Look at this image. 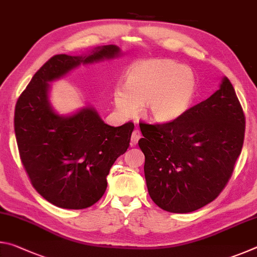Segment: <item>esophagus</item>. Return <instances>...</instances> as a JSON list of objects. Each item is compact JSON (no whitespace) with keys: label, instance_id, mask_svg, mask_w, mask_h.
<instances>
[{"label":"esophagus","instance_id":"1","mask_svg":"<svg viewBox=\"0 0 257 257\" xmlns=\"http://www.w3.org/2000/svg\"><path fill=\"white\" fill-rule=\"evenodd\" d=\"M142 137V134L139 130H134L132 135V145H136L139 139Z\"/></svg>","mask_w":257,"mask_h":257}]
</instances>
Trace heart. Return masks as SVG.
<instances>
[{"mask_svg": "<svg viewBox=\"0 0 257 257\" xmlns=\"http://www.w3.org/2000/svg\"><path fill=\"white\" fill-rule=\"evenodd\" d=\"M196 84L184 64L173 60H151L130 70L125 85L115 87L113 102L119 114L134 118L143 106L156 122H170L188 110Z\"/></svg>", "mask_w": 257, "mask_h": 257, "instance_id": "obj_1", "label": "heart"}]
</instances>
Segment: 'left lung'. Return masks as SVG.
<instances>
[{
	"mask_svg": "<svg viewBox=\"0 0 257 257\" xmlns=\"http://www.w3.org/2000/svg\"><path fill=\"white\" fill-rule=\"evenodd\" d=\"M145 179L164 211L189 213L219 196L245 136V114L227 77L205 101L165 123H139Z\"/></svg>",
	"mask_w": 257,
	"mask_h": 257,
	"instance_id": "8db88e82",
	"label": "left lung"
}]
</instances>
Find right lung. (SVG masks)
Instances as JSON below:
<instances>
[{
    "instance_id": "obj_1",
    "label": "right lung",
    "mask_w": 257,
    "mask_h": 257,
    "mask_svg": "<svg viewBox=\"0 0 257 257\" xmlns=\"http://www.w3.org/2000/svg\"><path fill=\"white\" fill-rule=\"evenodd\" d=\"M120 54L116 45H104L80 56H52L17 101L15 133L21 162L34 188L55 206L81 210L103 196L110 169L128 150L135 125H108L90 106L58 114L49 99L50 82L80 64Z\"/></svg>"
}]
</instances>
